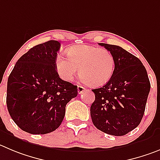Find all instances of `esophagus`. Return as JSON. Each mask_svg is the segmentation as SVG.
<instances>
[{
	"instance_id": "obj_1",
	"label": "esophagus",
	"mask_w": 160,
	"mask_h": 160,
	"mask_svg": "<svg viewBox=\"0 0 160 160\" xmlns=\"http://www.w3.org/2000/svg\"><path fill=\"white\" fill-rule=\"evenodd\" d=\"M77 90H78L79 94H81V93H83L85 90H86V88H84L82 87V86H77Z\"/></svg>"
}]
</instances>
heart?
Wrapping results in <instances>:
<instances>
[{
    "label": "heart",
    "mask_w": 160,
    "mask_h": 160,
    "mask_svg": "<svg viewBox=\"0 0 160 160\" xmlns=\"http://www.w3.org/2000/svg\"><path fill=\"white\" fill-rule=\"evenodd\" d=\"M67 53L58 55L55 62L57 72L65 81H72L79 70L82 72L80 80L84 84L101 86L111 79L115 61L107 49L79 45L68 49Z\"/></svg>",
    "instance_id": "b5f03b06"
}]
</instances>
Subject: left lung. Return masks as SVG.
<instances>
[{
	"label": "left lung",
	"mask_w": 160,
	"mask_h": 160,
	"mask_svg": "<svg viewBox=\"0 0 160 160\" xmlns=\"http://www.w3.org/2000/svg\"><path fill=\"white\" fill-rule=\"evenodd\" d=\"M99 45L113 54L115 68L107 84L92 90L95 99L91 106V117L94 125L102 132L123 136L141 123L150 92V81L139 58L121 46Z\"/></svg>",
	"instance_id": "8db88e82"
}]
</instances>
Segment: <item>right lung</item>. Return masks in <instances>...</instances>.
<instances>
[{"instance_id": "obj_1", "label": "right lung", "mask_w": 160, "mask_h": 160, "mask_svg": "<svg viewBox=\"0 0 160 160\" xmlns=\"http://www.w3.org/2000/svg\"><path fill=\"white\" fill-rule=\"evenodd\" d=\"M61 43L37 45L17 61L7 84L9 114L22 130L46 134L58 129L66 104L77 96V86L59 77L55 66Z\"/></svg>"}]
</instances>
